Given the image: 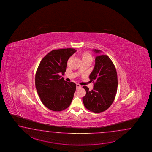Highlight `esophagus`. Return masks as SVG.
Returning a JSON list of instances; mask_svg holds the SVG:
<instances>
[{
    "label": "esophagus",
    "instance_id": "34e87169",
    "mask_svg": "<svg viewBox=\"0 0 152 152\" xmlns=\"http://www.w3.org/2000/svg\"><path fill=\"white\" fill-rule=\"evenodd\" d=\"M76 87H77V88H80L81 85H80L79 84H77L76 85Z\"/></svg>",
    "mask_w": 152,
    "mask_h": 152
}]
</instances>
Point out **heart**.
Segmentation results:
<instances>
[{
    "label": "heart",
    "instance_id": "1",
    "mask_svg": "<svg viewBox=\"0 0 152 152\" xmlns=\"http://www.w3.org/2000/svg\"><path fill=\"white\" fill-rule=\"evenodd\" d=\"M82 58H83V60H86V59H91V60H92V56H91L90 54H89L88 53H85L83 54V55Z\"/></svg>",
    "mask_w": 152,
    "mask_h": 152
}]
</instances>
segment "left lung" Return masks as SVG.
Here are the masks:
<instances>
[{
  "label": "left lung",
  "mask_w": 152,
  "mask_h": 152,
  "mask_svg": "<svg viewBox=\"0 0 152 152\" xmlns=\"http://www.w3.org/2000/svg\"><path fill=\"white\" fill-rule=\"evenodd\" d=\"M98 55L95 58V66L90 75V79L94 83V88L90 90L83 86L86 95L83 98L85 107L92 112L99 113L107 110L111 105L116 97L118 80L116 70L107 55L99 54L101 51L94 49Z\"/></svg>",
  "instance_id": "left-lung-1"
}]
</instances>
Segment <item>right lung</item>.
I'll list each match as a JSON object with an SVG mask.
<instances>
[{"instance_id": "obj_1", "label": "right lung", "mask_w": 152, "mask_h": 152, "mask_svg": "<svg viewBox=\"0 0 152 152\" xmlns=\"http://www.w3.org/2000/svg\"><path fill=\"white\" fill-rule=\"evenodd\" d=\"M76 50L73 48L53 50L42 58L36 72L35 86L45 107L61 111L70 105L76 90V84L66 82L64 75L68 58Z\"/></svg>"}]
</instances>
